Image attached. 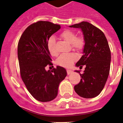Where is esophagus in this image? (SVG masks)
Returning <instances> with one entry per match:
<instances>
[{"label":"esophagus","mask_w":123,"mask_h":123,"mask_svg":"<svg viewBox=\"0 0 123 123\" xmlns=\"http://www.w3.org/2000/svg\"><path fill=\"white\" fill-rule=\"evenodd\" d=\"M67 71V74H72V73H73V71H72V70H68V69Z\"/></svg>","instance_id":"34e87169"}]
</instances>
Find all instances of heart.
Segmentation results:
<instances>
[{
	"label": "heart",
	"mask_w": 123,
	"mask_h": 123,
	"mask_svg": "<svg viewBox=\"0 0 123 123\" xmlns=\"http://www.w3.org/2000/svg\"><path fill=\"white\" fill-rule=\"evenodd\" d=\"M60 37L67 42L72 44L73 48L76 50H80L83 47L84 40L82 37H76V33L70 30H66L61 33ZM47 48L52 56H57L58 51L55 47V39L53 37H51L47 43ZM77 59V55L73 53H63L57 59L56 63L62 67H69L72 66L74 61Z\"/></svg>",
	"instance_id": "obj_1"
}]
</instances>
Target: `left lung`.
<instances>
[{
  "label": "left lung",
  "instance_id": "left-lung-1",
  "mask_svg": "<svg viewBox=\"0 0 123 123\" xmlns=\"http://www.w3.org/2000/svg\"><path fill=\"white\" fill-rule=\"evenodd\" d=\"M69 27L80 29L85 41L83 55L76 67H86L83 74L75 70L81 79L74 86V91L81 97L93 98L101 92L110 73L111 51L108 43L103 32L89 22H82Z\"/></svg>",
  "mask_w": 123,
  "mask_h": 123
}]
</instances>
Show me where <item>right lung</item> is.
Wrapping results in <instances>:
<instances>
[{
    "label": "right lung",
    "instance_id": "obj_1",
    "mask_svg": "<svg viewBox=\"0 0 123 123\" xmlns=\"http://www.w3.org/2000/svg\"><path fill=\"white\" fill-rule=\"evenodd\" d=\"M60 28V25L38 21L27 27L18 44L22 79L32 96L41 102L54 99L60 83L67 76L65 68L60 66L52 70H45L47 65H52L47 43Z\"/></svg>",
    "mask_w": 123,
    "mask_h": 123
}]
</instances>
